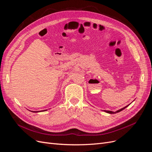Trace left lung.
Returning <instances> with one entry per match:
<instances>
[{"instance_id": "left-lung-1", "label": "left lung", "mask_w": 152, "mask_h": 152, "mask_svg": "<svg viewBox=\"0 0 152 152\" xmlns=\"http://www.w3.org/2000/svg\"><path fill=\"white\" fill-rule=\"evenodd\" d=\"M128 106H129V105L126 106V107H124V108H121V109H120V110H117V111H116V112H112V111H110V110H104V111L105 112H107V113H110V114L117 113H118V112H121V111H122V110H123L124 109H125L126 108H127V107H128Z\"/></svg>"}]
</instances>
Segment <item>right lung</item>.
Instances as JSON below:
<instances>
[{
	"mask_svg": "<svg viewBox=\"0 0 152 152\" xmlns=\"http://www.w3.org/2000/svg\"><path fill=\"white\" fill-rule=\"evenodd\" d=\"M46 110H42V111H41V112H44V111H46ZM39 112H39H38V111H37V112Z\"/></svg>",
	"mask_w": 152,
	"mask_h": 152,
	"instance_id": "obj_1",
	"label": "right lung"
}]
</instances>
